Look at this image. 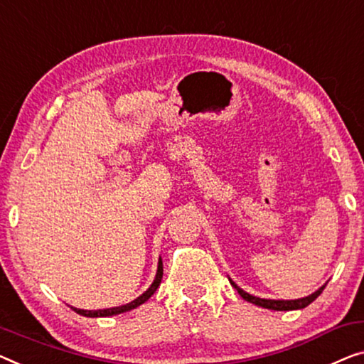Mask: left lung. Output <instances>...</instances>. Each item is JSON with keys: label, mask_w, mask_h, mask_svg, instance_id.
<instances>
[{"label": "left lung", "mask_w": 364, "mask_h": 364, "mask_svg": "<svg viewBox=\"0 0 364 364\" xmlns=\"http://www.w3.org/2000/svg\"><path fill=\"white\" fill-rule=\"evenodd\" d=\"M230 283L238 291V294H240L243 299L255 304V306H259V307H264V309H271V311H296V309H304V307H307L311 302L316 301L317 297L322 294V291L325 289V286H322L321 289L314 292V294L307 296V297H302V299H296V301H273V299H259V297H255L252 294H248V292L242 291L240 287H238L234 283V281H230Z\"/></svg>", "instance_id": "obj_1"}]
</instances>
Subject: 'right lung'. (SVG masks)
Listing matches in <instances>:
<instances>
[{
	"instance_id": "right-lung-1",
	"label": "right lung",
	"mask_w": 364,
	"mask_h": 364,
	"mask_svg": "<svg viewBox=\"0 0 364 364\" xmlns=\"http://www.w3.org/2000/svg\"><path fill=\"white\" fill-rule=\"evenodd\" d=\"M161 278H164V264H161V259L159 262V271H156V278L154 281V284H151L147 291L144 292L142 296L137 297V299L126 304V306H121V307H112V309H102V311H83V309H75L72 307L75 312L80 314V316H85V317H109V316H117V314H122V312H127L130 309H135L140 304H144L147 299H150L151 296H154V292L156 291V287L160 286L161 283Z\"/></svg>"
}]
</instances>
